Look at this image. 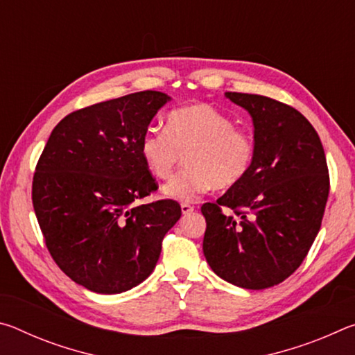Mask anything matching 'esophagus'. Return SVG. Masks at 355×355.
I'll list each match as a JSON object with an SVG mask.
<instances>
[{
  "label": "esophagus",
  "mask_w": 355,
  "mask_h": 355,
  "mask_svg": "<svg viewBox=\"0 0 355 355\" xmlns=\"http://www.w3.org/2000/svg\"><path fill=\"white\" fill-rule=\"evenodd\" d=\"M194 211V207H191L189 203H182V213L183 214H189Z\"/></svg>",
  "instance_id": "esophagus-1"
}]
</instances>
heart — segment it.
<instances>
[{
    "instance_id": "b5f03b06",
    "label": "heart",
    "mask_w": 355,
    "mask_h": 355,
    "mask_svg": "<svg viewBox=\"0 0 355 355\" xmlns=\"http://www.w3.org/2000/svg\"><path fill=\"white\" fill-rule=\"evenodd\" d=\"M139 152L148 172L159 180L169 178L186 153V169L163 186V194L194 202L213 186L224 189L241 182L250 169L255 144L224 112L197 103L173 110L166 130L146 131Z\"/></svg>"
}]
</instances>
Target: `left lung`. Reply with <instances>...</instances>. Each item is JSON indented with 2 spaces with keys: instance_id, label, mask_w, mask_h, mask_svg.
<instances>
[{
  "instance_id": "8db88e82",
  "label": "left lung",
  "mask_w": 355,
  "mask_h": 355,
  "mask_svg": "<svg viewBox=\"0 0 355 355\" xmlns=\"http://www.w3.org/2000/svg\"><path fill=\"white\" fill-rule=\"evenodd\" d=\"M225 97L250 114L255 153L241 182L202 205L203 255L228 284L264 290L296 271L320 232L329 196L326 155L294 107L254 94Z\"/></svg>"
}]
</instances>
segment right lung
I'll return each mask as SVG.
<instances>
[{
  "label": "right lung",
  "mask_w": 355,
  "mask_h": 355,
  "mask_svg": "<svg viewBox=\"0 0 355 355\" xmlns=\"http://www.w3.org/2000/svg\"><path fill=\"white\" fill-rule=\"evenodd\" d=\"M171 100L144 91L71 112L51 131L35 167L33 205L46 248L94 293L119 294L146 280L182 216L175 200L135 205L156 191L139 146Z\"/></svg>",
  "instance_id": "obj_1"
}]
</instances>
